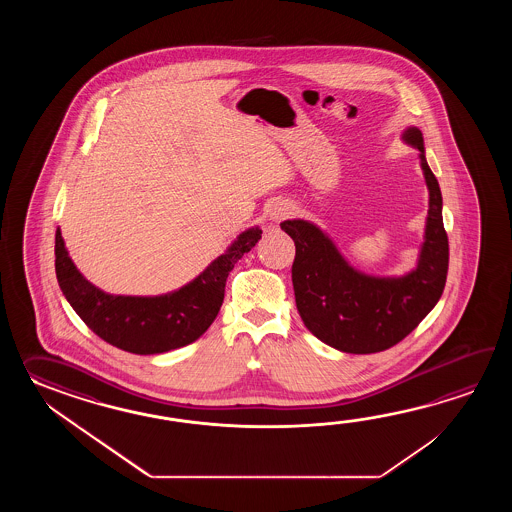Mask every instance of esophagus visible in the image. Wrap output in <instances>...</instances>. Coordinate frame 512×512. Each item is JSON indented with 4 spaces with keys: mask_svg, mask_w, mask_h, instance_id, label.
<instances>
[{
    "mask_svg": "<svg viewBox=\"0 0 512 512\" xmlns=\"http://www.w3.org/2000/svg\"><path fill=\"white\" fill-rule=\"evenodd\" d=\"M291 214H293V208L285 201H276L269 210V218L272 221H282V219L289 218Z\"/></svg>",
    "mask_w": 512,
    "mask_h": 512,
    "instance_id": "esophagus-1",
    "label": "esophagus"
}]
</instances>
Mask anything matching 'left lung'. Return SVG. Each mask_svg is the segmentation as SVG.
<instances>
[{
    "label": "left lung",
    "instance_id": "8db88e82",
    "mask_svg": "<svg viewBox=\"0 0 512 512\" xmlns=\"http://www.w3.org/2000/svg\"><path fill=\"white\" fill-rule=\"evenodd\" d=\"M403 141L419 150L430 192L425 241L415 269L404 276H371L344 260L335 243L304 219L280 223L294 241V298L305 327L331 348L366 355L392 348L410 335L439 302L448 272V236L443 227V197L426 163L419 128Z\"/></svg>",
    "mask_w": 512,
    "mask_h": 512
}]
</instances>
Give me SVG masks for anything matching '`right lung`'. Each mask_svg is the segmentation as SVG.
<instances>
[{
	"mask_svg": "<svg viewBox=\"0 0 512 512\" xmlns=\"http://www.w3.org/2000/svg\"><path fill=\"white\" fill-rule=\"evenodd\" d=\"M260 238V227L241 232L225 254L174 293L119 296L104 293L87 282L69 258L58 229L56 278L67 302L95 335L135 355H155L192 344L207 331L223 304L229 272Z\"/></svg>",
	"mask_w": 512,
	"mask_h": 512,
	"instance_id": "right-lung-1",
	"label": "right lung"
}]
</instances>
